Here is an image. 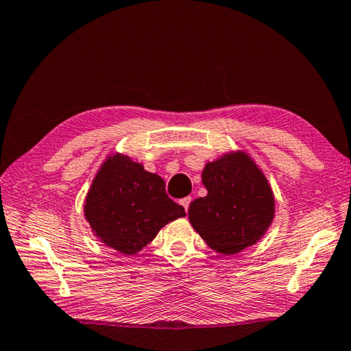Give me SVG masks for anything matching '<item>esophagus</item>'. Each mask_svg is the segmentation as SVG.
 <instances>
[{"label":"esophagus","instance_id":"34e87169","mask_svg":"<svg viewBox=\"0 0 351 351\" xmlns=\"http://www.w3.org/2000/svg\"><path fill=\"white\" fill-rule=\"evenodd\" d=\"M190 204H191V197H184V199H181V205L184 206L185 213L189 211V206H190Z\"/></svg>","mask_w":351,"mask_h":351}]
</instances>
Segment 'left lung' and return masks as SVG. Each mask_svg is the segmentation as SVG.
<instances>
[{"instance_id":"8db88e82","label":"left lung","mask_w":351,"mask_h":351,"mask_svg":"<svg viewBox=\"0 0 351 351\" xmlns=\"http://www.w3.org/2000/svg\"><path fill=\"white\" fill-rule=\"evenodd\" d=\"M208 190L193 200L189 219L215 252L235 255L255 244L274 217V199L263 171L247 154H226L202 171Z\"/></svg>"}]
</instances>
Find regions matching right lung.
<instances>
[{
	"label": "right lung",
	"mask_w": 351,
	"mask_h": 351,
	"mask_svg": "<svg viewBox=\"0 0 351 351\" xmlns=\"http://www.w3.org/2000/svg\"><path fill=\"white\" fill-rule=\"evenodd\" d=\"M84 215L95 235L108 247L134 255L160 229L185 211L166 193L158 175L130 156L116 154L102 164L87 193Z\"/></svg>",
	"instance_id": "right-lung-1"
}]
</instances>
